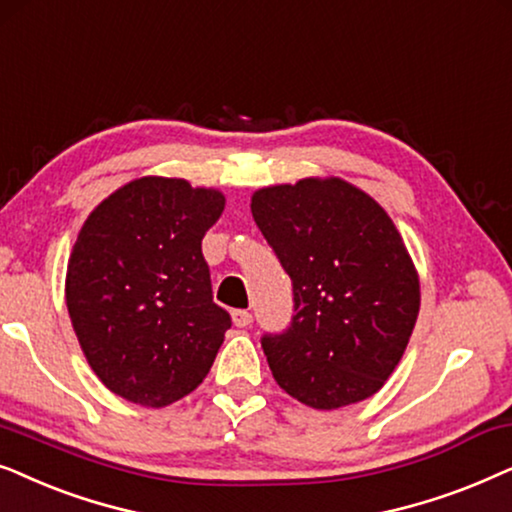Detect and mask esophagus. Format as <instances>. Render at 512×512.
<instances>
[{
    "mask_svg": "<svg viewBox=\"0 0 512 512\" xmlns=\"http://www.w3.org/2000/svg\"><path fill=\"white\" fill-rule=\"evenodd\" d=\"M231 320H234L236 327H248L252 323V313L245 309H236L234 313H231Z\"/></svg>",
    "mask_w": 512,
    "mask_h": 512,
    "instance_id": "34e87169",
    "label": "esophagus"
}]
</instances>
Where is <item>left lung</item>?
<instances>
[{
  "label": "left lung",
  "instance_id": "8db88e82",
  "mask_svg": "<svg viewBox=\"0 0 512 512\" xmlns=\"http://www.w3.org/2000/svg\"><path fill=\"white\" fill-rule=\"evenodd\" d=\"M250 210L295 292L292 325L262 339L278 386L313 410L370 398L403 358L421 306L398 227L335 175L257 189Z\"/></svg>",
  "mask_w": 512,
  "mask_h": 512
}]
</instances>
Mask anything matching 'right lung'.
<instances>
[{
    "instance_id": "right-lung-1",
    "label": "right lung",
    "mask_w": 512,
    "mask_h": 512,
    "mask_svg": "<svg viewBox=\"0 0 512 512\" xmlns=\"http://www.w3.org/2000/svg\"><path fill=\"white\" fill-rule=\"evenodd\" d=\"M224 194L145 175L86 217L65 274L81 351L102 384L142 407H168L206 379L231 327L213 302L201 241Z\"/></svg>"
}]
</instances>
